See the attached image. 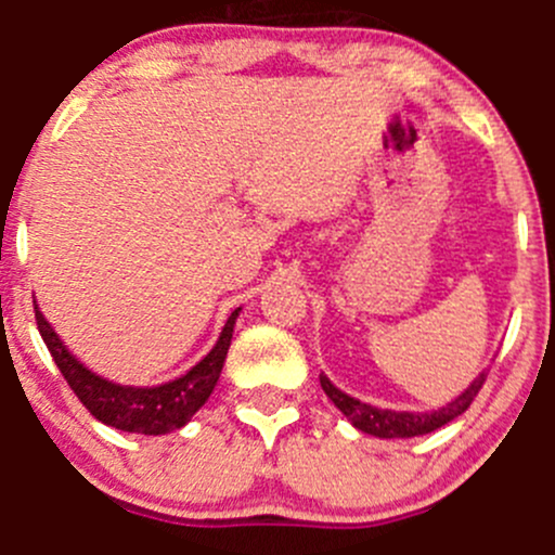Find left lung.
Instances as JSON below:
<instances>
[{
	"label": "left lung",
	"instance_id": "left-lung-1",
	"mask_svg": "<svg viewBox=\"0 0 555 555\" xmlns=\"http://www.w3.org/2000/svg\"><path fill=\"white\" fill-rule=\"evenodd\" d=\"M486 382V371L478 373L473 378V384L462 391L459 397H453L451 402H446L438 411H391V408H376L371 402H360L357 397L346 395L338 386L330 382L324 373H319V384H322L324 395L335 402L340 413L354 424L360 433L373 435V438H416V435L435 433V429L446 427L456 416H462L469 408V402L475 400V395L480 391V386Z\"/></svg>",
	"mask_w": 555,
	"mask_h": 555
}]
</instances>
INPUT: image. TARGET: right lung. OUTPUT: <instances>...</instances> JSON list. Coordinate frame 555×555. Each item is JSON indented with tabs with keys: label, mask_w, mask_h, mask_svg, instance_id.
Returning <instances> with one entry per match:
<instances>
[{
	"label": "right lung",
	"mask_w": 555,
	"mask_h": 555,
	"mask_svg": "<svg viewBox=\"0 0 555 555\" xmlns=\"http://www.w3.org/2000/svg\"><path fill=\"white\" fill-rule=\"evenodd\" d=\"M238 311L242 309H236L228 317L225 327H222L220 338L211 346L209 354L201 362H195L184 376L158 386H126L109 382V378L99 376L91 367L82 365V362L66 349L64 340H61L59 333L53 330V324H50L48 319H44V313L39 311V306H35L39 335H42L50 357L55 360L59 371L64 373L66 384L72 386L77 400L91 411V416H96L99 422L106 424V427L137 435L173 433V429L184 427V424L195 416V411L209 400L217 382H220L228 349H231Z\"/></svg>",
	"instance_id": "add662e5"
}]
</instances>
